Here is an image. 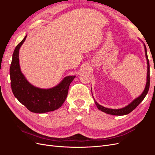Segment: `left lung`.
<instances>
[{"instance_id":"left-lung-1","label":"left lung","mask_w":155,"mask_h":155,"mask_svg":"<svg viewBox=\"0 0 155 155\" xmlns=\"http://www.w3.org/2000/svg\"><path fill=\"white\" fill-rule=\"evenodd\" d=\"M144 48H145V57H146L147 63V74L146 85H145V89H144L143 92L142 93V94L140 95L139 97L136 98L135 100H134L128 105H127L126 107H125L124 108H121V109H109V108L104 107L100 105V104H98L94 100V102H95V104H96L98 109L101 110L102 112H105V113H107V114H109L116 115V116H123V115H126V114H129L130 112H132L134 109H136V107H137L140 104V103L143 101V100L145 98V96L147 95V94L149 91V85H150L149 62V59H148V57H147L146 46H145V45H144Z\"/></svg>"}]
</instances>
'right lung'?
Instances as JSON below:
<instances>
[{
  "instance_id": "right-lung-1",
  "label": "right lung",
  "mask_w": 155,
  "mask_h": 155,
  "mask_svg": "<svg viewBox=\"0 0 155 155\" xmlns=\"http://www.w3.org/2000/svg\"><path fill=\"white\" fill-rule=\"evenodd\" d=\"M26 35L13 51L10 68L12 90L18 101L35 113H45L59 109L67 97L70 84L75 76H67L57 86L48 89L33 86L21 71L18 51Z\"/></svg>"
}]
</instances>
